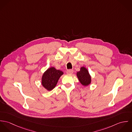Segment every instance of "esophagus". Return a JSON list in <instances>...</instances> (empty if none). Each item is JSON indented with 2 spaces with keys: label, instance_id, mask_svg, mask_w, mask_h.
Returning <instances> with one entry per match:
<instances>
[{
  "label": "esophagus",
  "instance_id": "obj_1",
  "mask_svg": "<svg viewBox=\"0 0 132 132\" xmlns=\"http://www.w3.org/2000/svg\"><path fill=\"white\" fill-rule=\"evenodd\" d=\"M73 70H68L67 71V73L68 74H72L73 73Z\"/></svg>",
  "mask_w": 132,
  "mask_h": 132
}]
</instances>
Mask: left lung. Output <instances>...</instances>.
<instances>
[{
    "label": "left lung",
    "mask_w": 132,
    "mask_h": 132,
    "mask_svg": "<svg viewBox=\"0 0 132 132\" xmlns=\"http://www.w3.org/2000/svg\"><path fill=\"white\" fill-rule=\"evenodd\" d=\"M77 76L79 82L84 86L89 85L92 82V77L88 70L84 67L80 68V71L77 72Z\"/></svg>",
    "instance_id": "1"
}]
</instances>
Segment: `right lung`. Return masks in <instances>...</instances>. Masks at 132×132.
Segmentation results:
<instances>
[{
    "mask_svg": "<svg viewBox=\"0 0 132 132\" xmlns=\"http://www.w3.org/2000/svg\"><path fill=\"white\" fill-rule=\"evenodd\" d=\"M63 74L60 70L54 67L48 68L43 74L41 79L42 86L48 91H51L56 86L60 77Z\"/></svg>",
    "mask_w": 132,
    "mask_h": 132,
    "instance_id": "right-lung-1",
    "label": "right lung"
}]
</instances>
